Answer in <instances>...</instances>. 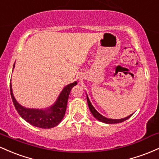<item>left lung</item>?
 <instances>
[{"label": "left lung", "mask_w": 159, "mask_h": 159, "mask_svg": "<svg viewBox=\"0 0 159 159\" xmlns=\"http://www.w3.org/2000/svg\"><path fill=\"white\" fill-rule=\"evenodd\" d=\"M87 100H88V106H89V109H90V111H91L92 115H93L94 118H97V119L99 121L103 122V123H106V124L121 123V122L126 121L127 119H128V118H130V117L132 115H133V114H132V115H130V116L126 117V118H121V119H112V118H106V117H104L103 116H102L101 114H99L98 111H97L95 109H94V107L93 106V105L91 104L90 99H89V98H88V95H87Z\"/></svg>", "instance_id": "left-lung-1"}]
</instances>
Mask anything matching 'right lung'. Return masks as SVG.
I'll return each mask as SVG.
<instances>
[{"label": "right lung", "mask_w": 159, "mask_h": 159, "mask_svg": "<svg viewBox=\"0 0 159 159\" xmlns=\"http://www.w3.org/2000/svg\"><path fill=\"white\" fill-rule=\"evenodd\" d=\"M14 69V66H13ZM77 84V81L69 84L62 89L56 102L53 106L47 109H28L21 106L13 96L12 85L10 83V94L13 104L20 114L25 121L29 122L33 126L40 128H52L60 123L65 116L68 99L71 88Z\"/></svg>", "instance_id": "1"}]
</instances>
